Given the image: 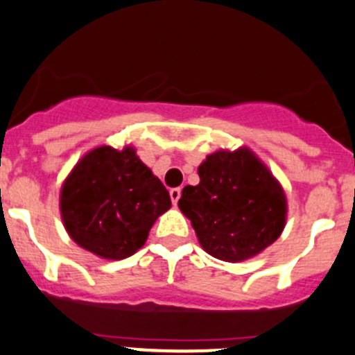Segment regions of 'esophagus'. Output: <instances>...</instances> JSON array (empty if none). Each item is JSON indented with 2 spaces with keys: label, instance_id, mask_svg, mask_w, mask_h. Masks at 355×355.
<instances>
[{
  "label": "esophagus",
  "instance_id": "esophagus-1",
  "mask_svg": "<svg viewBox=\"0 0 355 355\" xmlns=\"http://www.w3.org/2000/svg\"><path fill=\"white\" fill-rule=\"evenodd\" d=\"M169 194H171V200H173V205L176 207L179 198H181V188H173L169 191Z\"/></svg>",
  "mask_w": 355,
  "mask_h": 355
}]
</instances>
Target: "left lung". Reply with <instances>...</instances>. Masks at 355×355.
Here are the masks:
<instances>
[{"label": "left lung", "mask_w": 355, "mask_h": 355, "mask_svg": "<svg viewBox=\"0 0 355 355\" xmlns=\"http://www.w3.org/2000/svg\"><path fill=\"white\" fill-rule=\"evenodd\" d=\"M198 174L200 184L184 186L178 207L209 255L242 262L276 242L286 225V194L250 148L213 152Z\"/></svg>", "instance_id": "left-lung-1"}]
</instances>
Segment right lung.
<instances>
[{
	"mask_svg": "<svg viewBox=\"0 0 355 355\" xmlns=\"http://www.w3.org/2000/svg\"><path fill=\"white\" fill-rule=\"evenodd\" d=\"M169 208V191L130 146L93 148L60 189V216L69 237L112 261L135 254Z\"/></svg>",
	"mask_w": 355,
	"mask_h": 355,
	"instance_id": "add662e5",
	"label": "right lung"
}]
</instances>
